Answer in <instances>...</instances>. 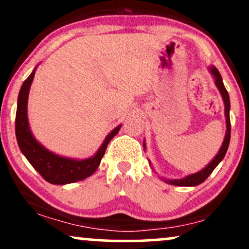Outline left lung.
Masks as SVG:
<instances>
[{
    "label": "left lung",
    "instance_id": "obj_1",
    "mask_svg": "<svg viewBox=\"0 0 249 249\" xmlns=\"http://www.w3.org/2000/svg\"><path fill=\"white\" fill-rule=\"evenodd\" d=\"M210 70H211V72H213V75L214 76V82H216L217 88H218L219 91H221L222 98H223V101H224V107H226V108H224V113H226V118H227L226 137H224L223 144H222L221 149H219L218 154L214 156V159L210 162V163L208 164V166L205 167V168L201 169L200 172L196 173V174L187 175V177L184 178V179L166 180V182H168V184H171V185H174V186H197V185H199V184H201V182H204L206 179H208L209 175L213 173V169L216 168L217 164H218L219 162L223 160L224 156H226L227 150H228L229 142H230V129H231V127H230V117H229V109H230L229 94H228V91H227L226 87H224L223 81H222V76H221V74H219L218 70H217L214 67L211 68ZM143 145H144V148H145L144 143H143Z\"/></svg>",
    "mask_w": 249,
    "mask_h": 249
}]
</instances>
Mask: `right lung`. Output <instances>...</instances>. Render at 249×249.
<instances>
[{
	"instance_id": "1",
	"label": "right lung",
	"mask_w": 249,
	"mask_h": 249,
	"mask_svg": "<svg viewBox=\"0 0 249 249\" xmlns=\"http://www.w3.org/2000/svg\"><path fill=\"white\" fill-rule=\"evenodd\" d=\"M35 71L25 80L21 86L18 98L17 117H15V135L18 144L23 155L46 181L53 185H65L80 181L90 177L98 169L109 141L117 135L122 125L117 126L104 141L96 154L87 160H71L51 153L36 141L30 130L27 120V99Z\"/></svg>"
}]
</instances>
